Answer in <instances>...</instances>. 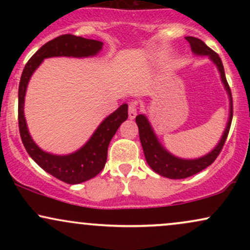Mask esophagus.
Segmentation results:
<instances>
[{
  "label": "esophagus",
  "instance_id": "obj_1",
  "mask_svg": "<svg viewBox=\"0 0 250 250\" xmlns=\"http://www.w3.org/2000/svg\"><path fill=\"white\" fill-rule=\"evenodd\" d=\"M137 111H139V105H137V102L136 101L129 102V105H128L129 119H130V120L135 119V116H136Z\"/></svg>",
  "mask_w": 250,
  "mask_h": 250
}]
</instances>
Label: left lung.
Returning <instances> with one entry per match:
<instances>
[{
    "mask_svg": "<svg viewBox=\"0 0 250 250\" xmlns=\"http://www.w3.org/2000/svg\"><path fill=\"white\" fill-rule=\"evenodd\" d=\"M186 40L190 44V48L194 54H196V55H207L216 64L217 69L220 71L221 80H222L223 85H225L227 93H228L229 101H230V109H229L228 123H227V127L216 147L210 153L195 160H183L171 155L159 142L147 117L145 115L136 116L135 121H136L137 127H139L140 141H141L143 153H145L149 167L153 169L155 173L161 175V176L174 180L186 179V177L193 176V175L200 173L201 170L207 168L208 166H210L216 160V157L219 156L221 150H222L223 146H225L229 129H230L231 120H233V97H231L230 88H229L228 82H227L225 68H223L220 56L214 50H211L205 42L201 41L200 39H196V37L193 36H187Z\"/></svg>",
    "mask_w": 250,
    "mask_h": 250,
    "instance_id": "left-lung-1",
    "label": "left lung"
}]
</instances>
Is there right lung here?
<instances>
[{"mask_svg":"<svg viewBox=\"0 0 250 250\" xmlns=\"http://www.w3.org/2000/svg\"><path fill=\"white\" fill-rule=\"evenodd\" d=\"M103 43L96 40L65 34L43 44L25 64L19 85V128L21 140L28 154L43 170L69 185H77L95 177L107 162L108 146L116 130L128 119V104H122L103 120L81 149L69 155L45 153L31 139L23 113L28 82L36 68L47 57L94 56L102 49Z\"/></svg>","mask_w":250,"mask_h":250,"instance_id":"obj_1","label":"right lung"}]
</instances>
